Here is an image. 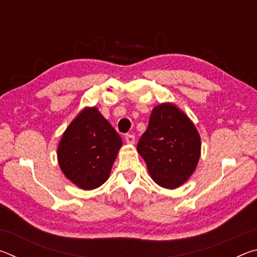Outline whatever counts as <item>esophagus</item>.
Here are the masks:
<instances>
[{
    "label": "esophagus",
    "instance_id": "obj_1",
    "mask_svg": "<svg viewBox=\"0 0 257 257\" xmlns=\"http://www.w3.org/2000/svg\"><path fill=\"white\" fill-rule=\"evenodd\" d=\"M124 139H125V143H127V144L133 145L134 143H135V136H134V135H125Z\"/></svg>",
    "mask_w": 257,
    "mask_h": 257
}]
</instances>
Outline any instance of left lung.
I'll list each match as a JSON object with an SVG mask.
<instances>
[{
    "label": "left lung",
    "instance_id": "1",
    "mask_svg": "<svg viewBox=\"0 0 257 257\" xmlns=\"http://www.w3.org/2000/svg\"><path fill=\"white\" fill-rule=\"evenodd\" d=\"M137 152L144 159L152 179L161 187L175 189L196 170L201 136L193 121L176 104L161 103L152 110Z\"/></svg>",
    "mask_w": 257,
    "mask_h": 257
}]
</instances>
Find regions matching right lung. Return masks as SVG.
<instances>
[{
    "instance_id": "obj_1",
    "label": "right lung",
    "mask_w": 257,
    "mask_h": 257,
    "mask_svg": "<svg viewBox=\"0 0 257 257\" xmlns=\"http://www.w3.org/2000/svg\"><path fill=\"white\" fill-rule=\"evenodd\" d=\"M122 146L121 137L96 106L78 113L58 145V162L67 179L84 190L105 182Z\"/></svg>"
}]
</instances>
